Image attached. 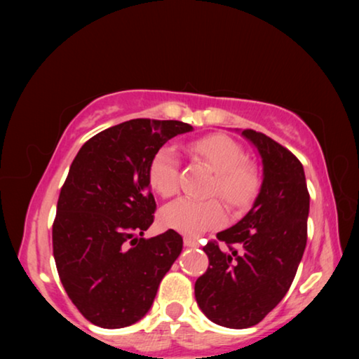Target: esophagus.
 <instances>
[{
	"mask_svg": "<svg viewBox=\"0 0 359 359\" xmlns=\"http://www.w3.org/2000/svg\"><path fill=\"white\" fill-rule=\"evenodd\" d=\"M184 244L185 247H198V242L191 238H184Z\"/></svg>",
	"mask_w": 359,
	"mask_h": 359,
	"instance_id": "1",
	"label": "esophagus"
}]
</instances>
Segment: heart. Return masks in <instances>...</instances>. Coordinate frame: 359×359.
Wrapping results in <instances>:
<instances>
[{"mask_svg": "<svg viewBox=\"0 0 359 359\" xmlns=\"http://www.w3.org/2000/svg\"><path fill=\"white\" fill-rule=\"evenodd\" d=\"M188 154L194 160L208 165L215 172L210 194L220 196L231 209L248 208L259 191V177L247 165V154L231 137L212 135L188 144ZM149 184L163 198L175 194L179 185V158L172 147H161L151 156L149 165ZM224 212L218 199L196 201L182 198L168 204L160 212V223L168 229L187 236H198L220 226Z\"/></svg>", "mask_w": 359, "mask_h": 359, "instance_id": "1", "label": "heart"}]
</instances>
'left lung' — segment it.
Wrapping results in <instances>:
<instances>
[{
    "mask_svg": "<svg viewBox=\"0 0 359 359\" xmlns=\"http://www.w3.org/2000/svg\"><path fill=\"white\" fill-rule=\"evenodd\" d=\"M242 136L259 151L263 184L248 214L203 247L209 267L194 283L205 317L233 330L258 325L287 294L307 244L311 199L304 168L288 149L255 130Z\"/></svg>",
    "mask_w": 359,
    "mask_h": 359,
    "instance_id": "left-lung-1",
    "label": "left lung"
}]
</instances>
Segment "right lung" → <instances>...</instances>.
<instances>
[{
	"label": "right lung",
	"instance_id": "obj_1",
	"mask_svg": "<svg viewBox=\"0 0 359 359\" xmlns=\"http://www.w3.org/2000/svg\"><path fill=\"white\" fill-rule=\"evenodd\" d=\"M177 120L135 118L85 142L69 168L52 228L53 258L69 299L90 323L115 330L141 320L182 252L174 229L144 239L156 203L149 165Z\"/></svg>",
	"mask_w": 359,
	"mask_h": 359
}]
</instances>
